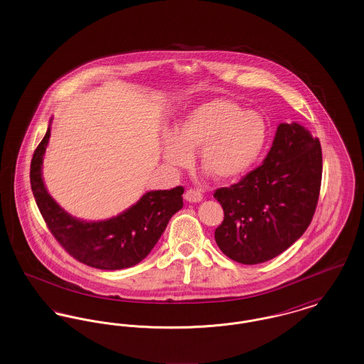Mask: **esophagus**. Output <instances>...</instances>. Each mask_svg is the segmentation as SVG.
Returning a JSON list of instances; mask_svg holds the SVG:
<instances>
[{"instance_id": "1", "label": "esophagus", "mask_w": 364, "mask_h": 364, "mask_svg": "<svg viewBox=\"0 0 364 364\" xmlns=\"http://www.w3.org/2000/svg\"><path fill=\"white\" fill-rule=\"evenodd\" d=\"M184 198H186V200H188V202H193V203H196V202H200V200L203 199V195H202V192H200V191L195 190V188H190V190L186 191Z\"/></svg>"}]
</instances>
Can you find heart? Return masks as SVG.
<instances>
[{
	"label": "heart",
	"mask_w": 364,
	"mask_h": 364,
	"mask_svg": "<svg viewBox=\"0 0 364 364\" xmlns=\"http://www.w3.org/2000/svg\"><path fill=\"white\" fill-rule=\"evenodd\" d=\"M269 135L267 122L257 110L225 98H214L192 107L177 122L173 136L164 143V158L186 169L200 150V162L220 180H233L247 173L259 159Z\"/></svg>",
	"instance_id": "heart-1"
}]
</instances>
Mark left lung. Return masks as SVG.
<instances>
[{
	"mask_svg": "<svg viewBox=\"0 0 364 364\" xmlns=\"http://www.w3.org/2000/svg\"><path fill=\"white\" fill-rule=\"evenodd\" d=\"M321 181L319 139L296 122L279 124L263 164L214 192L224 208L214 232L217 245L242 264L276 258L311 224Z\"/></svg>",
	"mask_w": 364,
	"mask_h": 364,
	"instance_id": "1",
	"label": "left lung"
}]
</instances>
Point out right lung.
Listing matches in <instances>:
<instances>
[{
  "instance_id": "obj_1",
  "label": "right lung",
  "mask_w": 364,
  "mask_h": 364,
  "mask_svg": "<svg viewBox=\"0 0 364 364\" xmlns=\"http://www.w3.org/2000/svg\"><path fill=\"white\" fill-rule=\"evenodd\" d=\"M49 138L50 127L35 149L30 181L36 206L54 239L72 258L95 269L120 270L138 264L183 208L184 187L147 192L135 206L106 221H79L60 208L43 186L41 166Z\"/></svg>"
}]
</instances>
